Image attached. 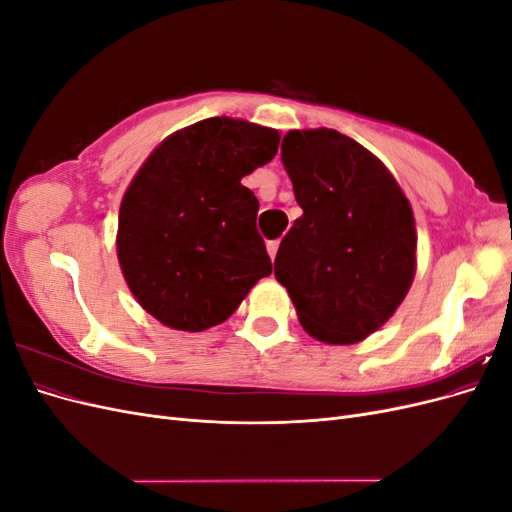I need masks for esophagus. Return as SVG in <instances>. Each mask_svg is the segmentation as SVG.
<instances>
[{
	"mask_svg": "<svg viewBox=\"0 0 512 512\" xmlns=\"http://www.w3.org/2000/svg\"><path fill=\"white\" fill-rule=\"evenodd\" d=\"M277 250H280V239H275V241H269V243H267V252H269L271 260H275Z\"/></svg>",
	"mask_w": 512,
	"mask_h": 512,
	"instance_id": "esophagus-1",
	"label": "esophagus"
}]
</instances>
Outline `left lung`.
Instances as JSON below:
<instances>
[{
  "label": "left lung",
  "instance_id": "8db88e82",
  "mask_svg": "<svg viewBox=\"0 0 512 512\" xmlns=\"http://www.w3.org/2000/svg\"><path fill=\"white\" fill-rule=\"evenodd\" d=\"M282 162L303 215L275 256L303 329L354 344L393 316L414 277L408 198L384 164L335 130H292Z\"/></svg>",
  "mask_w": 512,
  "mask_h": 512
}]
</instances>
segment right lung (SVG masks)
<instances>
[{"label":"right lung","instance_id":"right-lung-1","mask_svg":"<svg viewBox=\"0 0 512 512\" xmlns=\"http://www.w3.org/2000/svg\"><path fill=\"white\" fill-rule=\"evenodd\" d=\"M277 145L271 128L211 117L168 136L130 183L119 209V265L136 301L166 327H215L271 275L258 198L241 179Z\"/></svg>","mask_w":512,"mask_h":512}]
</instances>
